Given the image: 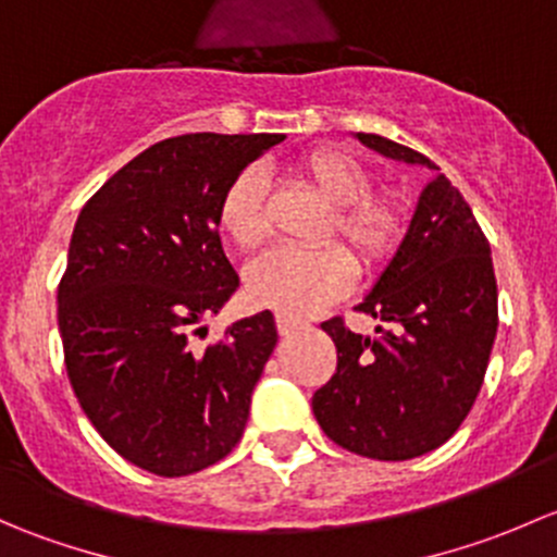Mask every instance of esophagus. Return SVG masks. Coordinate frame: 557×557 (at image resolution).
Segmentation results:
<instances>
[{
    "instance_id": "obj_1",
    "label": "esophagus",
    "mask_w": 557,
    "mask_h": 557,
    "mask_svg": "<svg viewBox=\"0 0 557 557\" xmlns=\"http://www.w3.org/2000/svg\"><path fill=\"white\" fill-rule=\"evenodd\" d=\"M274 323H277V331L283 336H288V334H294V331H299V329H305V320H299V318H290V314H277V318H274Z\"/></svg>"
}]
</instances>
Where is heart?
Masks as SVG:
<instances>
[{
  "instance_id": "1",
  "label": "heart",
  "mask_w": 557,
  "mask_h": 557,
  "mask_svg": "<svg viewBox=\"0 0 557 557\" xmlns=\"http://www.w3.org/2000/svg\"><path fill=\"white\" fill-rule=\"evenodd\" d=\"M290 170L331 205L320 239L345 245L367 274L393 261L412 223V207L398 190L372 188V170L358 156L331 145L301 153ZM218 228L228 243L247 252L269 239L267 185L256 170L237 172L226 185L218 201ZM349 257L339 245H320L314 250L280 247L247 269V299L280 314L323 310L356 283V264Z\"/></svg>"
}]
</instances>
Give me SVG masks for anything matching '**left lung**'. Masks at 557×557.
Masks as SVG:
<instances>
[{
	"mask_svg": "<svg viewBox=\"0 0 557 557\" xmlns=\"http://www.w3.org/2000/svg\"><path fill=\"white\" fill-rule=\"evenodd\" d=\"M358 139L440 172L407 145L363 132ZM356 310L385 325L369 339L339 314L320 323L336 345V374L312 396L320 429L374 460L436 450L474 407L498 329L491 245L445 174L423 188L401 250Z\"/></svg>",
	"mask_w": 557,
	"mask_h": 557,
	"instance_id": "left-lung-1",
	"label": "left lung"
}]
</instances>
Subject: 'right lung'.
Returning <instances> with one entry per match:
<instances>
[{
  "mask_svg": "<svg viewBox=\"0 0 557 557\" xmlns=\"http://www.w3.org/2000/svg\"><path fill=\"white\" fill-rule=\"evenodd\" d=\"M283 134H183L128 161L86 201L59 283L72 391L128 463L185 476L234 450L277 345L272 312L237 320L196 350L205 314L239 288L218 201Z\"/></svg>",
  "mask_w": 557,
  "mask_h": 557,
  "instance_id": "obj_1",
  "label": "right lung"
}]
</instances>
